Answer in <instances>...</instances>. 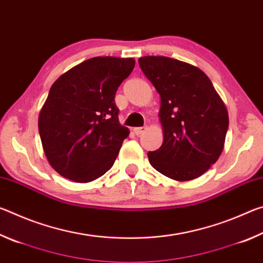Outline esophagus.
<instances>
[{
    "instance_id": "esophagus-1",
    "label": "esophagus",
    "mask_w": 263,
    "mask_h": 263,
    "mask_svg": "<svg viewBox=\"0 0 263 263\" xmlns=\"http://www.w3.org/2000/svg\"><path fill=\"white\" fill-rule=\"evenodd\" d=\"M146 131H147V126L133 128V132H135V135H137V136H140V135H142V133H145Z\"/></svg>"
}]
</instances>
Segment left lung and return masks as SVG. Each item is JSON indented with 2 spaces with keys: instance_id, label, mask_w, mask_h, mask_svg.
I'll return each mask as SVG.
<instances>
[{
  "instance_id": "obj_1",
  "label": "left lung",
  "mask_w": 263,
  "mask_h": 263,
  "mask_svg": "<svg viewBox=\"0 0 263 263\" xmlns=\"http://www.w3.org/2000/svg\"><path fill=\"white\" fill-rule=\"evenodd\" d=\"M139 66L161 99V147L148 152L162 175L190 181L216 163L224 148L229 114L206 74L168 57L139 58Z\"/></svg>"
}]
</instances>
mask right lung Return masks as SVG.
<instances>
[{
    "mask_svg": "<svg viewBox=\"0 0 263 263\" xmlns=\"http://www.w3.org/2000/svg\"><path fill=\"white\" fill-rule=\"evenodd\" d=\"M135 64L133 58L95 57L52 84L38 128L48 163L65 179L87 183L114 166L130 133L119 124L115 95Z\"/></svg>",
    "mask_w": 263,
    "mask_h": 263,
    "instance_id": "right-lung-1",
    "label": "right lung"
}]
</instances>
